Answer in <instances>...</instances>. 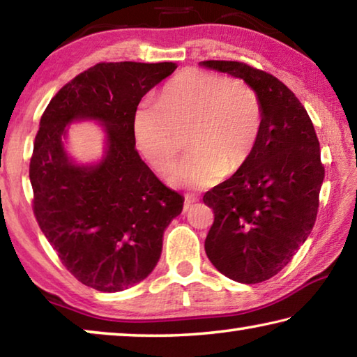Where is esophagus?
<instances>
[{"mask_svg": "<svg viewBox=\"0 0 357 357\" xmlns=\"http://www.w3.org/2000/svg\"><path fill=\"white\" fill-rule=\"evenodd\" d=\"M195 202H197V198H190V197H187V198H185V202H184V211L189 209V208L192 206V204L195 203Z\"/></svg>", "mask_w": 357, "mask_h": 357, "instance_id": "1", "label": "esophagus"}]
</instances>
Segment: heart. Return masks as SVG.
Returning <instances> with one entry per match:
<instances>
[{
	"label": "heart",
	"mask_w": 357,
	"mask_h": 357,
	"mask_svg": "<svg viewBox=\"0 0 357 357\" xmlns=\"http://www.w3.org/2000/svg\"><path fill=\"white\" fill-rule=\"evenodd\" d=\"M263 124L258 93L239 78L187 69L162 88L159 104L144 100L134 113L137 149L155 172H165L185 144L189 151L167 174L168 183L206 189L223 170L233 174L247 165Z\"/></svg>",
	"instance_id": "obj_1"
}]
</instances>
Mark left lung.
<instances>
[{"label": "left lung", "mask_w": 357, "mask_h": 357, "mask_svg": "<svg viewBox=\"0 0 357 357\" xmlns=\"http://www.w3.org/2000/svg\"><path fill=\"white\" fill-rule=\"evenodd\" d=\"M200 66L243 78L263 107L257 148L247 165L204 193L214 211L204 250L228 279L259 283L279 274L317 220L324 167L312 119L279 78L239 61Z\"/></svg>", "instance_id": "1"}]
</instances>
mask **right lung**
Wrapping results in <instances>:
<instances>
[{"mask_svg":"<svg viewBox=\"0 0 357 357\" xmlns=\"http://www.w3.org/2000/svg\"><path fill=\"white\" fill-rule=\"evenodd\" d=\"M174 63H99L66 83L47 105L34 140L29 181L42 233L66 269L98 291H123L153 273L165 228L184 198L168 189L135 149L134 113ZM99 120L106 155L77 166L65 154V126Z\"/></svg>","mask_w":357,"mask_h":357,"instance_id":"add662e5","label":"right lung"}]
</instances>
